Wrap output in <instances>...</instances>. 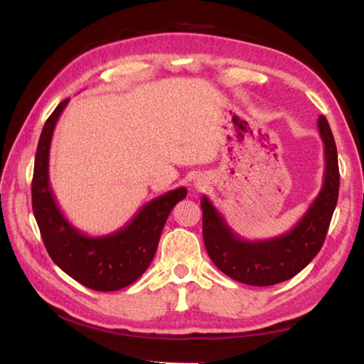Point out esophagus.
<instances>
[{"mask_svg": "<svg viewBox=\"0 0 364 364\" xmlns=\"http://www.w3.org/2000/svg\"><path fill=\"white\" fill-rule=\"evenodd\" d=\"M198 185H199V183H196V187H198Z\"/></svg>", "mask_w": 364, "mask_h": 364, "instance_id": "1", "label": "esophagus"}]
</instances>
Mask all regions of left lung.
Masks as SVG:
<instances>
[{
  "label": "left lung",
  "instance_id": "left-lung-1",
  "mask_svg": "<svg viewBox=\"0 0 364 364\" xmlns=\"http://www.w3.org/2000/svg\"><path fill=\"white\" fill-rule=\"evenodd\" d=\"M325 152L323 185L306 213L291 231L267 240H245L235 234L203 196V237L207 255L218 269L239 283L273 286L295 277L321 251L339 193L338 151L325 116H318Z\"/></svg>",
  "mask_w": 364,
  "mask_h": 364
}]
</instances>
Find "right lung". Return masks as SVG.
<instances>
[{
	"instance_id": "obj_1",
	"label": "right lung",
	"mask_w": 364,
	"mask_h": 364,
	"mask_svg": "<svg viewBox=\"0 0 364 364\" xmlns=\"http://www.w3.org/2000/svg\"><path fill=\"white\" fill-rule=\"evenodd\" d=\"M68 103L69 99L59 103L41 133L31 185L33 212L48 255L59 269L94 291H119L135 283L151 265L168 215L187 196V188L152 199L119 231L100 237L78 231L59 210L48 179L51 136Z\"/></svg>"
}]
</instances>
